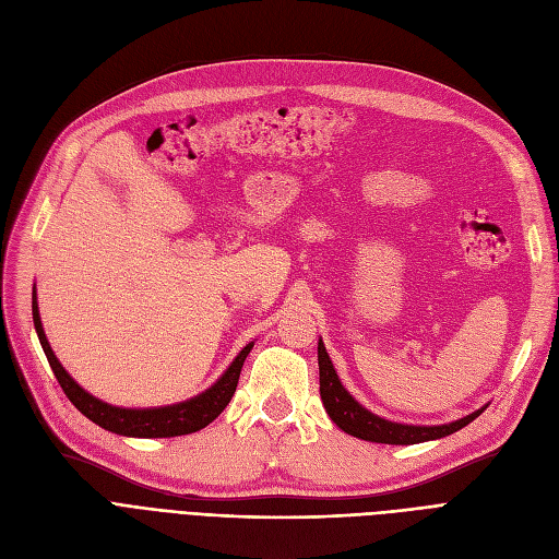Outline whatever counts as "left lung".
<instances>
[{
  "instance_id": "8db88e82",
  "label": "left lung",
  "mask_w": 559,
  "mask_h": 559,
  "mask_svg": "<svg viewBox=\"0 0 559 559\" xmlns=\"http://www.w3.org/2000/svg\"><path fill=\"white\" fill-rule=\"evenodd\" d=\"M319 391L325 412L333 418L335 426L346 435H354L365 441H377V444H420V441L441 439L457 432L460 428L484 414L486 407L472 412L465 418H457L444 426H404V423L386 420L370 409H365L360 402L352 397V393L342 386V381L333 368L331 356L325 352L323 342L319 340Z\"/></svg>"
}]
</instances>
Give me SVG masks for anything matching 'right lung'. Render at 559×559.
<instances>
[{
  "mask_svg": "<svg viewBox=\"0 0 559 559\" xmlns=\"http://www.w3.org/2000/svg\"><path fill=\"white\" fill-rule=\"evenodd\" d=\"M32 319H34V329H36L38 342H41V346H44L50 368H52L57 381H60V386L67 393V397L73 402V407L79 409L83 416H87L92 423H96V426H102L104 430H110L115 435H124V437H145V439L180 437V435H191V432L203 430L205 426H210V423H213L224 412L230 397H234L242 362L254 346V342H249L245 349L236 356V360L228 365L226 372L213 383V386L197 397L178 402V404H168V407L124 409V407H112V404L90 395L62 368V362L57 360V356L52 354L50 344L46 340L41 317H38L36 294H32Z\"/></svg>",
  "mask_w": 559,
  "mask_h": 559,
  "instance_id": "right-lung-1",
  "label": "right lung"
}]
</instances>
